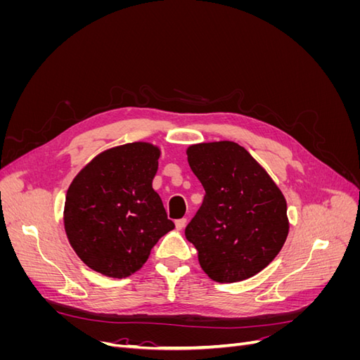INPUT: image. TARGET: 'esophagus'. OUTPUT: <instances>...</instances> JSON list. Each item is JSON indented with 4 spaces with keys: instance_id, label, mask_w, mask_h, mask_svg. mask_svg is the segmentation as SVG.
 Returning <instances> with one entry per match:
<instances>
[{
    "instance_id": "1",
    "label": "esophagus",
    "mask_w": 360,
    "mask_h": 360,
    "mask_svg": "<svg viewBox=\"0 0 360 360\" xmlns=\"http://www.w3.org/2000/svg\"><path fill=\"white\" fill-rule=\"evenodd\" d=\"M186 222H188V221L184 219V217H181V219H177V221H176V230H179V231L183 230L184 225H186Z\"/></svg>"
}]
</instances>
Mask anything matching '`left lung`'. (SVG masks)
Listing matches in <instances>:
<instances>
[{"instance_id":"obj_1","label":"left lung","mask_w":360,"mask_h":360,"mask_svg":"<svg viewBox=\"0 0 360 360\" xmlns=\"http://www.w3.org/2000/svg\"><path fill=\"white\" fill-rule=\"evenodd\" d=\"M188 162L205 191L184 236L210 279L238 282L257 275L288 236L287 202L264 168L231 141L188 148Z\"/></svg>"}]
</instances>
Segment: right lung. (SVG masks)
I'll list each match as a JSON object with an SVG mask.
<instances>
[{
    "instance_id": "right-lung-1",
    "label": "right lung",
    "mask_w": 360,
    "mask_h": 360,
    "mask_svg": "<svg viewBox=\"0 0 360 360\" xmlns=\"http://www.w3.org/2000/svg\"><path fill=\"white\" fill-rule=\"evenodd\" d=\"M160 151L148 143L114 147L96 156L69 186L64 228L90 269L126 278L174 228L153 181Z\"/></svg>"
}]
</instances>
